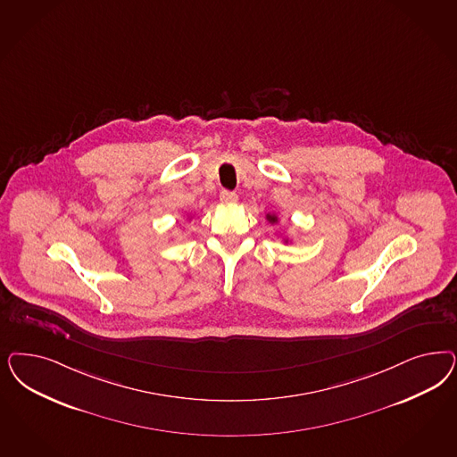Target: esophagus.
<instances>
[{"label": "esophagus", "mask_w": 457, "mask_h": 457, "mask_svg": "<svg viewBox=\"0 0 457 457\" xmlns=\"http://www.w3.org/2000/svg\"><path fill=\"white\" fill-rule=\"evenodd\" d=\"M237 193L234 192H228V190H221L220 192V202L221 204H236L237 202Z\"/></svg>", "instance_id": "esophagus-1"}]
</instances>
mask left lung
<instances>
[{
    "label": "left lung",
    "mask_w": 457,
    "mask_h": 457,
    "mask_svg": "<svg viewBox=\"0 0 457 457\" xmlns=\"http://www.w3.org/2000/svg\"><path fill=\"white\" fill-rule=\"evenodd\" d=\"M269 220L276 221V217H270V215H269Z\"/></svg>",
    "instance_id": "8db88e82"
}]
</instances>
